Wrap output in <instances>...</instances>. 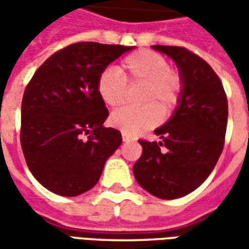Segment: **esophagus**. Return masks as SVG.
I'll list each match as a JSON object with an SVG mask.
<instances>
[{
	"instance_id": "34e87169",
	"label": "esophagus",
	"mask_w": 249,
	"mask_h": 249,
	"mask_svg": "<svg viewBox=\"0 0 249 249\" xmlns=\"http://www.w3.org/2000/svg\"><path fill=\"white\" fill-rule=\"evenodd\" d=\"M122 139H123V141H124V142H130V141H134V139H133L131 136H129V134H124V133L122 134Z\"/></svg>"
}]
</instances>
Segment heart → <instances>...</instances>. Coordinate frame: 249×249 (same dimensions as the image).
Segmentation results:
<instances>
[{
  "mask_svg": "<svg viewBox=\"0 0 249 249\" xmlns=\"http://www.w3.org/2000/svg\"><path fill=\"white\" fill-rule=\"evenodd\" d=\"M115 68H105L97 79V92L105 105L119 108L127 98V83H142L140 102L144 105L116 110L110 124L122 133L136 136L158 124L165 115L173 112L180 104L184 80L181 73L169 66L167 59L158 53L139 50L126 55Z\"/></svg>",
  "mask_w": 249,
  "mask_h": 249,
  "instance_id": "1",
  "label": "heart"
}]
</instances>
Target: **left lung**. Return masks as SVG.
<instances>
[{
    "label": "left lung",
    "instance_id": "left-lung-1",
    "mask_svg": "<svg viewBox=\"0 0 249 249\" xmlns=\"http://www.w3.org/2000/svg\"><path fill=\"white\" fill-rule=\"evenodd\" d=\"M169 55L184 80L172 119L155 130L160 141L139 140L142 154L133 172L139 184L160 199L180 198L201 186L225 147L227 97L211 65L184 47L152 45Z\"/></svg>",
    "mask_w": 249,
    "mask_h": 249
}]
</instances>
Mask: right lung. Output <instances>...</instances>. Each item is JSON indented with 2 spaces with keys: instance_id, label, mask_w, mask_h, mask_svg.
Returning <instances> with one entry per match:
<instances>
[{
  "instance_id": "obj_1",
  "label": "right lung",
  "mask_w": 249,
  "mask_h": 249,
  "mask_svg": "<svg viewBox=\"0 0 249 249\" xmlns=\"http://www.w3.org/2000/svg\"><path fill=\"white\" fill-rule=\"evenodd\" d=\"M131 48L73 43L53 53L26 86L20 145L32 175L47 190L63 196L89 191L122 144L119 130L104 126L109 112L97 79Z\"/></svg>"
}]
</instances>
